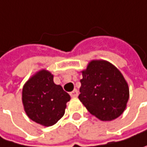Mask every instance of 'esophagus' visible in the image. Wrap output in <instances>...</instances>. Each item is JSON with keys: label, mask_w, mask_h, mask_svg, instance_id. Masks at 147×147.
I'll return each mask as SVG.
<instances>
[{"label": "esophagus", "mask_w": 147, "mask_h": 147, "mask_svg": "<svg viewBox=\"0 0 147 147\" xmlns=\"http://www.w3.org/2000/svg\"><path fill=\"white\" fill-rule=\"evenodd\" d=\"M69 95H70V97L71 98H77L78 96V90H72L70 93H69Z\"/></svg>", "instance_id": "34e87169"}]
</instances>
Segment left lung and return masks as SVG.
I'll use <instances>...</instances> for the list:
<instances>
[{"instance_id":"8db88e82","label":"left lung","mask_w":147,"mask_h":147,"mask_svg":"<svg viewBox=\"0 0 147 147\" xmlns=\"http://www.w3.org/2000/svg\"><path fill=\"white\" fill-rule=\"evenodd\" d=\"M79 100L94 116L103 121L123 113L129 89L120 71L106 61H92L83 71Z\"/></svg>"}]
</instances>
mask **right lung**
I'll return each mask as SVG.
<instances>
[{"mask_svg":"<svg viewBox=\"0 0 147 147\" xmlns=\"http://www.w3.org/2000/svg\"><path fill=\"white\" fill-rule=\"evenodd\" d=\"M69 99L62 86L54 83L51 73L44 69L31 78L22 89V103L28 118L45 126L55 125L63 116Z\"/></svg>","mask_w":147,"mask_h":147,"instance_id":"obj_1","label":"right lung"}]
</instances>
